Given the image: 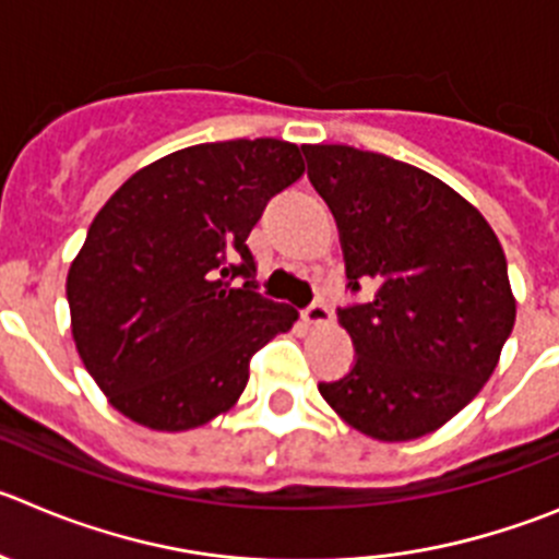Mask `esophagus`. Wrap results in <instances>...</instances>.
<instances>
[{"label": "esophagus", "mask_w": 559, "mask_h": 559, "mask_svg": "<svg viewBox=\"0 0 559 559\" xmlns=\"http://www.w3.org/2000/svg\"><path fill=\"white\" fill-rule=\"evenodd\" d=\"M332 319V310L326 305H321V301H316V305H310L307 310H301V321L310 326H324L330 324Z\"/></svg>", "instance_id": "1"}]
</instances>
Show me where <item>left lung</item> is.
I'll return each instance as SVG.
<instances>
[{
	"label": "left lung",
	"instance_id": "8db88e82",
	"mask_svg": "<svg viewBox=\"0 0 559 559\" xmlns=\"http://www.w3.org/2000/svg\"><path fill=\"white\" fill-rule=\"evenodd\" d=\"M330 204L352 290L337 310L355 362L319 393L373 440H416L452 421L490 380L515 324L501 243L485 216L432 174L341 143H305Z\"/></svg>",
	"mask_w": 559,
	"mask_h": 559
}]
</instances>
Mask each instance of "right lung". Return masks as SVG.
<instances>
[{"instance_id": "add662e5", "label": "right lung", "mask_w": 559, "mask_h": 559, "mask_svg": "<svg viewBox=\"0 0 559 559\" xmlns=\"http://www.w3.org/2000/svg\"><path fill=\"white\" fill-rule=\"evenodd\" d=\"M301 174L296 143H199L143 166L96 213L66 296L80 360L121 416L182 432L238 402L254 352L299 319L254 290L246 238Z\"/></svg>"}]
</instances>
